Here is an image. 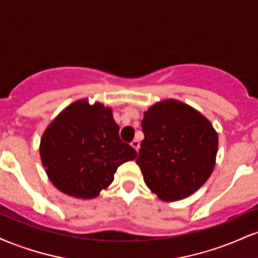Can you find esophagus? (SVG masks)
<instances>
[{
  "mask_svg": "<svg viewBox=\"0 0 258 258\" xmlns=\"http://www.w3.org/2000/svg\"><path fill=\"white\" fill-rule=\"evenodd\" d=\"M131 146L135 148V149L138 152V150H139V141H138V139H135V141H132Z\"/></svg>",
  "mask_w": 258,
  "mask_h": 258,
  "instance_id": "esophagus-1",
  "label": "esophagus"
}]
</instances>
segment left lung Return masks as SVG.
Wrapping results in <instances>:
<instances>
[{"label":"left lung","instance_id":"1","mask_svg":"<svg viewBox=\"0 0 258 258\" xmlns=\"http://www.w3.org/2000/svg\"><path fill=\"white\" fill-rule=\"evenodd\" d=\"M142 130L144 139L136 162L160 199H184L209 179L218 137L199 111L172 99L156 103L144 112Z\"/></svg>","mask_w":258,"mask_h":258}]
</instances>
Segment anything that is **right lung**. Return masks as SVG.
<instances>
[{"mask_svg":"<svg viewBox=\"0 0 258 258\" xmlns=\"http://www.w3.org/2000/svg\"><path fill=\"white\" fill-rule=\"evenodd\" d=\"M40 155L59 190L92 199L114 180L120 165L136 159L137 152L120 139L110 108L79 100L47 127Z\"/></svg>","mask_w":258,"mask_h":258,"instance_id":"obj_1","label":"right lung"}]
</instances>
